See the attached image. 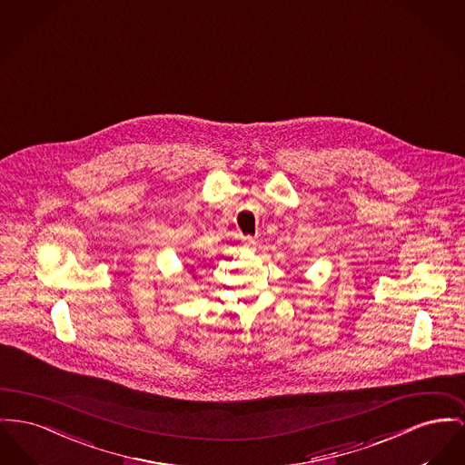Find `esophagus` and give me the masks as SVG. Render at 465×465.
I'll return each mask as SVG.
<instances>
[{
    "label": "esophagus",
    "instance_id": "34e87169",
    "mask_svg": "<svg viewBox=\"0 0 465 465\" xmlns=\"http://www.w3.org/2000/svg\"><path fill=\"white\" fill-rule=\"evenodd\" d=\"M243 248H245V250H253V248H255V240L250 238V236H245V238H243Z\"/></svg>",
    "mask_w": 465,
    "mask_h": 465
}]
</instances>
